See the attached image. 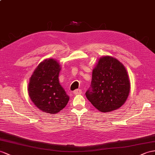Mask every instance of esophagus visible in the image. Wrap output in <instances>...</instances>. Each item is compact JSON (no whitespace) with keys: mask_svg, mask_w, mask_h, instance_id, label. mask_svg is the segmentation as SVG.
Returning a JSON list of instances; mask_svg holds the SVG:
<instances>
[{"mask_svg":"<svg viewBox=\"0 0 155 155\" xmlns=\"http://www.w3.org/2000/svg\"><path fill=\"white\" fill-rule=\"evenodd\" d=\"M82 93V91L81 90H76L74 91V95H79Z\"/></svg>","mask_w":155,"mask_h":155,"instance_id":"esophagus-1","label":"esophagus"}]
</instances>
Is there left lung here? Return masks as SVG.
Returning a JSON list of instances; mask_svg holds the SVG:
<instances>
[{
    "label": "left lung",
    "instance_id": "left-lung-1",
    "mask_svg": "<svg viewBox=\"0 0 155 155\" xmlns=\"http://www.w3.org/2000/svg\"><path fill=\"white\" fill-rule=\"evenodd\" d=\"M130 90L126 69L122 63L111 56H103L92 71L87 99L103 113L118 109L126 102Z\"/></svg>",
    "mask_w": 155,
    "mask_h": 155
}]
</instances>
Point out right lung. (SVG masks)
Instances as JSON below:
<instances>
[{"label": "right lung", "mask_w": 155, "mask_h": 155, "mask_svg": "<svg viewBox=\"0 0 155 155\" xmlns=\"http://www.w3.org/2000/svg\"><path fill=\"white\" fill-rule=\"evenodd\" d=\"M60 70L57 60L46 59L39 63L30 78L29 96L35 105L45 113H58L69 100L59 82Z\"/></svg>", "instance_id": "1"}]
</instances>
